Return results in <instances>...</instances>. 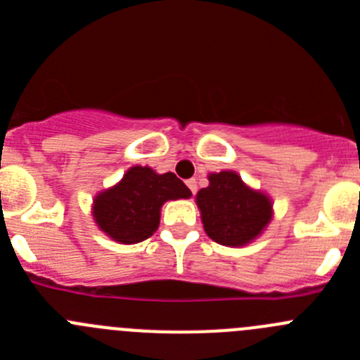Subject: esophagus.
I'll return each mask as SVG.
<instances>
[{"instance_id":"esophagus-1","label":"esophagus","mask_w":360,"mask_h":360,"mask_svg":"<svg viewBox=\"0 0 360 360\" xmlns=\"http://www.w3.org/2000/svg\"><path fill=\"white\" fill-rule=\"evenodd\" d=\"M187 187H189L193 195H196V191H198V186H196L195 178H191V180H187Z\"/></svg>"}]
</instances>
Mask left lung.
Returning <instances> with one entry per match:
<instances>
[{
    "label": "left lung",
    "instance_id": "obj_1",
    "mask_svg": "<svg viewBox=\"0 0 360 360\" xmlns=\"http://www.w3.org/2000/svg\"><path fill=\"white\" fill-rule=\"evenodd\" d=\"M196 203L207 236L229 247L252 241L272 218L270 200L249 189L232 171L212 173L209 187L198 191Z\"/></svg>",
    "mask_w": 360,
    "mask_h": 360
}]
</instances>
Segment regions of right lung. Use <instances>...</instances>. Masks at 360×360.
I'll use <instances>...</instances> for the list:
<instances>
[{
  "label": "right lung",
  "instance_id": "1",
  "mask_svg": "<svg viewBox=\"0 0 360 360\" xmlns=\"http://www.w3.org/2000/svg\"><path fill=\"white\" fill-rule=\"evenodd\" d=\"M189 196V187L174 173L157 174L151 167L136 165L115 187L95 198L94 218L115 241L139 243L158 229L164 202Z\"/></svg>",
  "mask_w": 360,
  "mask_h": 360
}]
</instances>
